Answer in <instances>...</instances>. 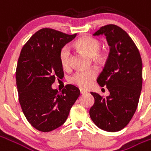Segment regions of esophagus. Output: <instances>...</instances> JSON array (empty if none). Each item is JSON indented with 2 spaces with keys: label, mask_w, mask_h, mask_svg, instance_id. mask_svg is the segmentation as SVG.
I'll use <instances>...</instances> for the list:
<instances>
[{
  "label": "esophagus",
  "mask_w": 151,
  "mask_h": 151,
  "mask_svg": "<svg viewBox=\"0 0 151 151\" xmlns=\"http://www.w3.org/2000/svg\"><path fill=\"white\" fill-rule=\"evenodd\" d=\"M86 91H83V90H80V94L81 95H84V94H86Z\"/></svg>",
  "instance_id": "34e87169"
}]
</instances>
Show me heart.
<instances>
[{"instance_id": "obj_1", "label": "heart", "mask_w": 151, "mask_h": 151, "mask_svg": "<svg viewBox=\"0 0 151 151\" xmlns=\"http://www.w3.org/2000/svg\"><path fill=\"white\" fill-rule=\"evenodd\" d=\"M75 46L80 51L86 53L90 56H92L93 60L96 62L101 61V56L99 52L101 50V43L94 38L82 37L77 40ZM60 63L64 69H68L70 66V49L69 46H64L60 50L59 52ZM97 76V70L95 69H90L87 70H80L73 73L69 82L73 85L82 89L88 88Z\"/></svg>"}]
</instances>
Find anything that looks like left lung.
<instances>
[{"mask_svg":"<svg viewBox=\"0 0 151 151\" xmlns=\"http://www.w3.org/2000/svg\"><path fill=\"white\" fill-rule=\"evenodd\" d=\"M104 35L110 46L107 62L97 82L107 86L106 98L91 92L95 104L90 116L101 129L120 131L135 113L142 86V61L133 40L122 28L113 24L102 27L93 35Z\"/></svg>","mask_w":151,"mask_h":151,"instance_id":"8db88e82","label":"left lung"}]
</instances>
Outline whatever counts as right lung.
<instances>
[{
	"label": "right lung",
	"instance_id": "1",
	"mask_svg": "<svg viewBox=\"0 0 151 151\" xmlns=\"http://www.w3.org/2000/svg\"><path fill=\"white\" fill-rule=\"evenodd\" d=\"M76 35L43 28L22 48L16 69L18 99L29 123L41 132L61 126L80 95L73 85H66L60 93L52 88L56 78L64 76L60 50Z\"/></svg>",
	"mask_w": 151,
	"mask_h": 151
}]
</instances>
